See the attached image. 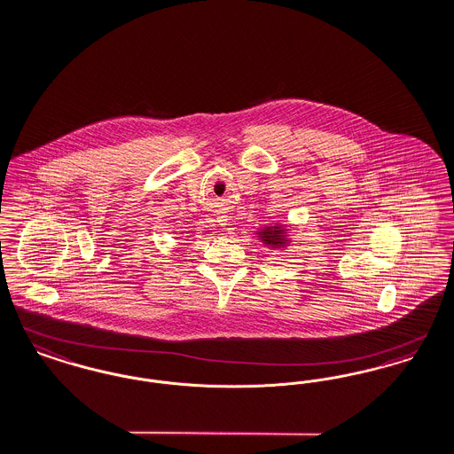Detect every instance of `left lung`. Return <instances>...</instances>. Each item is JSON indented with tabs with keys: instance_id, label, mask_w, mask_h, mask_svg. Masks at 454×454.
<instances>
[{
	"instance_id": "8db88e82",
	"label": "left lung",
	"mask_w": 454,
	"mask_h": 454,
	"mask_svg": "<svg viewBox=\"0 0 454 454\" xmlns=\"http://www.w3.org/2000/svg\"><path fill=\"white\" fill-rule=\"evenodd\" d=\"M256 238H260L262 244L271 249H286V246L290 244L288 225H284V223L264 225L256 231Z\"/></svg>"
}]
</instances>
